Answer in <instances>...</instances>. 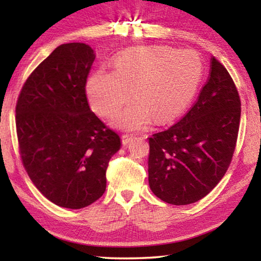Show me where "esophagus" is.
Listing matches in <instances>:
<instances>
[{"instance_id":"1","label":"esophagus","mask_w":261,"mask_h":261,"mask_svg":"<svg viewBox=\"0 0 261 261\" xmlns=\"http://www.w3.org/2000/svg\"><path fill=\"white\" fill-rule=\"evenodd\" d=\"M132 138H134V136H132V135H127V134L126 135H123L122 136V144L123 145H127L132 140Z\"/></svg>"}]
</instances>
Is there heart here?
Wrapping results in <instances>:
<instances>
[{
	"label": "heart",
	"instance_id": "1",
	"mask_svg": "<svg viewBox=\"0 0 261 261\" xmlns=\"http://www.w3.org/2000/svg\"><path fill=\"white\" fill-rule=\"evenodd\" d=\"M196 53L168 47H139L126 50L114 63V72L100 69L87 82L91 106L110 117L130 99L135 101L114 118V124L139 130L152 121L174 120L187 108L201 77Z\"/></svg>",
	"mask_w": 261,
	"mask_h": 261
}]
</instances>
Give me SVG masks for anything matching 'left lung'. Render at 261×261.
<instances>
[{"instance_id": "left-lung-1", "label": "left lung", "mask_w": 261, "mask_h": 261, "mask_svg": "<svg viewBox=\"0 0 261 261\" xmlns=\"http://www.w3.org/2000/svg\"><path fill=\"white\" fill-rule=\"evenodd\" d=\"M241 122V99L227 69L212 56L208 79L188 113L148 139V183L171 205L200 200L228 170Z\"/></svg>"}]
</instances>
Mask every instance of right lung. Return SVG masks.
<instances>
[{
    "instance_id": "1",
    "label": "right lung",
    "mask_w": 261,
    "mask_h": 261,
    "mask_svg": "<svg viewBox=\"0 0 261 261\" xmlns=\"http://www.w3.org/2000/svg\"><path fill=\"white\" fill-rule=\"evenodd\" d=\"M95 59L85 43H64L24 83L16 103L21 162L48 200L78 210L106 191L121 138L90 109L86 81Z\"/></svg>"
}]
</instances>
